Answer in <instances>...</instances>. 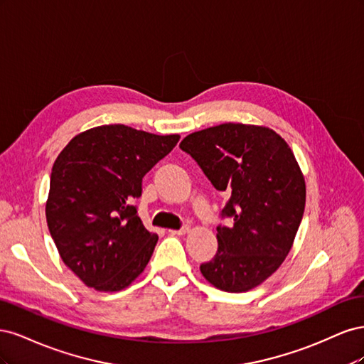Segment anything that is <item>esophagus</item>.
Returning <instances> with one entry per match:
<instances>
[{
  "instance_id": "obj_1",
  "label": "esophagus",
  "mask_w": 364,
  "mask_h": 364,
  "mask_svg": "<svg viewBox=\"0 0 364 364\" xmlns=\"http://www.w3.org/2000/svg\"><path fill=\"white\" fill-rule=\"evenodd\" d=\"M190 230H191L190 226H183L181 229H170V234L171 235H185V234H188Z\"/></svg>"
}]
</instances>
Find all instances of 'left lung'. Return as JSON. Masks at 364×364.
<instances>
[{"label":"left lung","mask_w":364,"mask_h":364,"mask_svg":"<svg viewBox=\"0 0 364 364\" xmlns=\"http://www.w3.org/2000/svg\"><path fill=\"white\" fill-rule=\"evenodd\" d=\"M181 149L196 159L229 202L218 226V250L200 266L215 289L241 293L279 269L293 246L305 209V179L290 146L273 129L223 123L193 132Z\"/></svg>","instance_id":"left-lung-1"}]
</instances>
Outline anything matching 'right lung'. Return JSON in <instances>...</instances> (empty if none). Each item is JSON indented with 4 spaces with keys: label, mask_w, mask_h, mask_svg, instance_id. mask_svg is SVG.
Returning a JSON list of instances; mask_svg holds the SVG:
<instances>
[{
    "label": "right lung",
    "mask_w": 364,
    "mask_h": 364,
    "mask_svg": "<svg viewBox=\"0 0 364 364\" xmlns=\"http://www.w3.org/2000/svg\"><path fill=\"white\" fill-rule=\"evenodd\" d=\"M181 135L105 124L75 135L53 164L46 215L65 266L87 287L119 291L144 272L158 235L134 206Z\"/></svg>",
    "instance_id": "1"
}]
</instances>
